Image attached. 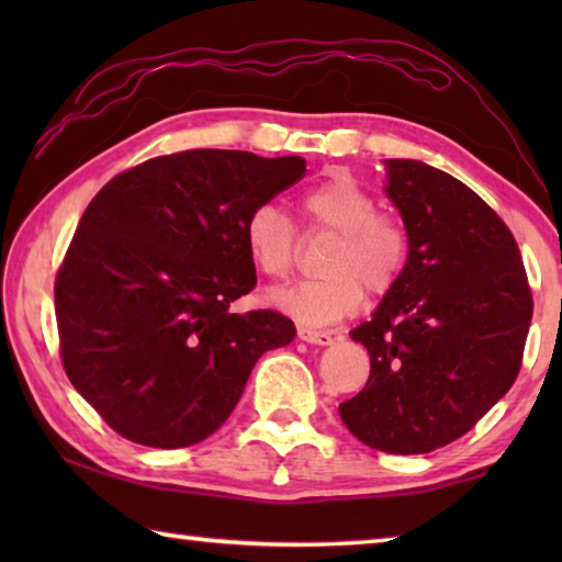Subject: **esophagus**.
<instances>
[{"instance_id": "esophagus-1", "label": "esophagus", "mask_w": 562, "mask_h": 562, "mask_svg": "<svg viewBox=\"0 0 562 562\" xmlns=\"http://www.w3.org/2000/svg\"><path fill=\"white\" fill-rule=\"evenodd\" d=\"M297 337L302 341H310V345H319V347H327L331 345V331H319V329H310V327H300L297 329Z\"/></svg>"}]
</instances>
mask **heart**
<instances>
[{
    "mask_svg": "<svg viewBox=\"0 0 562 562\" xmlns=\"http://www.w3.org/2000/svg\"><path fill=\"white\" fill-rule=\"evenodd\" d=\"M304 213L319 231L335 233L319 270L325 278L304 280L272 292V302L304 325H329L359 310L364 290L386 294L402 278L408 237L392 215L376 213V201L351 176H331L304 195ZM245 247L255 268L272 280L288 278L297 260V235L278 205H258L245 221Z\"/></svg>",
    "mask_w": 562,
    "mask_h": 562,
    "instance_id": "heart-1",
    "label": "heart"
}]
</instances>
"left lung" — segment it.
Wrapping results in <instances>:
<instances>
[{
    "mask_svg": "<svg viewBox=\"0 0 562 562\" xmlns=\"http://www.w3.org/2000/svg\"><path fill=\"white\" fill-rule=\"evenodd\" d=\"M386 195L408 255L372 319L349 331L372 369L339 416L376 451L429 453L471 431L516 382L532 294L516 237L461 180L389 158Z\"/></svg>",
    "mask_w": 562,
    "mask_h": 562,
    "instance_id": "8db88e82",
    "label": "left lung"
}]
</instances>
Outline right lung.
<instances>
[{
    "label": "right lung",
    "mask_w": 562,
    "mask_h": 562,
    "mask_svg": "<svg viewBox=\"0 0 562 562\" xmlns=\"http://www.w3.org/2000/svg\"><path fill=\"white\" fill-rule=\"evenodd\" d=\"M302 176L300 156L183 150L123 170L83 211L54 284L59 351L76 392L123 439H207L255 361L294 339L280 312L231 304L258 282L247 215Z\"/></svg>",
    "instance_id": "obj_1"
}]
</instances>
